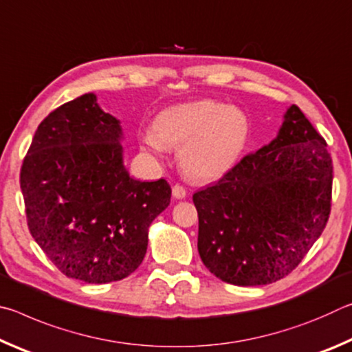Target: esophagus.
Returning a JSON list of instances; mask_svg holds the SVG:
<instances>
[{
  "label": "esophagus",
  "instance_id": "obj_1",
  "mask_svg": "<svg viewBox=\"0 0 352 352\" xmlns=\"http://www.w3.org/2000/svg\"><path fill=\"white\" fill-rule=\"evenodd\" d=\"M186 189H184L183 186H180V184H175L174 188H172V195H174V199H178V200H182V199H184L186 197Z\"/></svg>",
  "mask_w": 352,
  "mask_h": 352
}]
</instances>
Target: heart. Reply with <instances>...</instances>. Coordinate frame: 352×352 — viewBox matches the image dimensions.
I'll use <instances>...</instances> for the list:
<instances>
[{"label": "heart", "mask_w": 352, "mask_h": 352, "mask_svg": "<svg viewBox=\"0 0 352 352\" xmlns=\"http://www.w3.org/2000/svg\"><path fill=\"white\" fill-rule=\"evenodd\" d=\"M252 124L247 113L212 99L177 104L158 113L153 129L140 133L142 152L163 157L180 146L178 163L189 177L216 180L239 162L247 148Z\"/></svg>", "instance_id": "1"}]
</instances>
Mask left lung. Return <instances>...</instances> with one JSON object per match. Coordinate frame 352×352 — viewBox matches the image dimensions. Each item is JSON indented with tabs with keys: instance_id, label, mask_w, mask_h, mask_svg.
Here are the masks:
<instances>
[{
	"instance_id": "1",
	"label": "left lung",
	"mask_w": 352,
	"mask_h": 352,
	"mask_svg": "<svg viewBox=\"0 0 352 352\" xmlns=\"http://www.w3.org/2000/svg\"><path fill=\"white\" fill-rule=\"evenodd\" d=\"M331 192L326 141L290 105L276 138L192 195L205 267L234 285L289 275L323 233Z\"/></svg>"
}]
</instances>
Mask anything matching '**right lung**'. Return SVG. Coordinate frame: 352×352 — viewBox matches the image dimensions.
Segmentation results:
<instances>
[{
	"mask_svg": "<svg viewBox=\"0 0 352 352\" xmlns=\"http://www.w3.org/2000/svg\"><path fill=\"white\" fill-rule=\"evenodd\" d=\"M122 141L119 119L87 93L41 121L23 162L29 231L68 278H127L144 259L148 226L170 204L164 178L130 177Z\"/></svg>",
	"mask_w": 352,
	"mask_h": 352,
	"instance_id": "1",
	"label": "right lung"
}]
</instances>
